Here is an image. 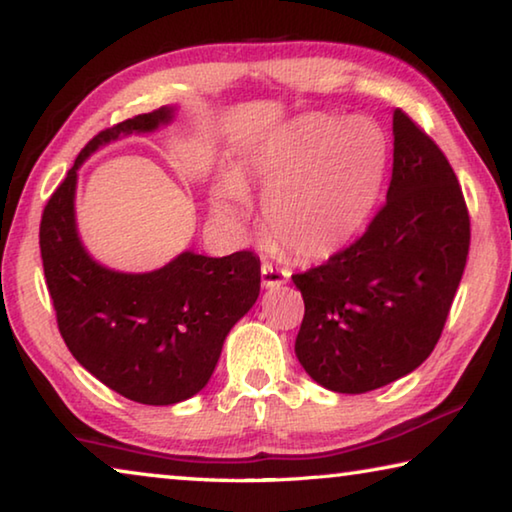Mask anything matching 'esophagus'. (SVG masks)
Masks as SVG:
<instances>
[{"mask_svg": "<svg viewBox=\"0 0 512 512\" xmlns=\"http://www.w3.org/2000/svg\"><path fill=\"white\" fill-rule=\"evenodd\" d=\"M289 271L287 268H280V266H273L271 262H262V284L268 289V287H280V284L289 282Z\"/></svg>", "mask_w": 512, "mask_h": 512, "instance_id": "obj_1", "label": "esophagus"}]
</instances>
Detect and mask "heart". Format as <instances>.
<instances>
[{"label":"heart","instance_id":"b5f03b06","mask_svg":"<svg viewBox=\"0 0 512 512\" xmlns=\"http://www.w3.org/2000/svg\"><path fill=\"white\" fill-rule=\"evenodd\" d=\"M386 137L366 117L309 115L259 146L248 171L266 196L264 214L273 239L298 257H325L359 235L384 176ZM214 210L244 221L250 196L244 180L223 176Z\"/></svg>","mask_w":512,"mask_h":512}]
</instances>
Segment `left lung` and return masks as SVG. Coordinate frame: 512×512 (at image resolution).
<instances>
[{
    "mask_svg": "<svg viewBox=\"0 0 512 512\" xmlns=\"http://www.w3.org/2000/svg\"><path fill=\"white\" fill-rule=\"evenodd\" d=\"M386 203L363 235L291 277L305 300L296 357L334 393L409 375L443 334L470 250L463 189L438 144L397 108Z\"/></svg>",
    "mask_w": 512,
    "mask_h": 512,
    "instance_id": "left-lung-1",
    "label": "left lung"
}]
</instances>
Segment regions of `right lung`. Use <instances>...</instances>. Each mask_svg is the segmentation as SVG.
I'll return each mask as SVG.
<instances>
[{"mask_svg":"<svg viewBox=\"0 0 512 512\" xmlns=\"http://www.w3.org/2000/svg\"><path fill=\"white\" fill-rule=\"evenodd\" d=\"M171 108L94 135L45 205L40 253L60 336L74 359L128 400L169 406L210 381L232 325L259 296V257L178 255L151 273H117L85 253L74 221L76 171L101 144L149 133Z\"/></svg>","mask_w":512,"mask_h":512,"instance_id":"right-lung-1","label":"right lung"}]
</instances>
